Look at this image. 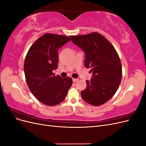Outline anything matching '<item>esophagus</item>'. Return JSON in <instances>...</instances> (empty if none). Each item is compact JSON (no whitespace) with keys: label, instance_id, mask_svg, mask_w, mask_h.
Returning <instances> with one entry per match:
<instances>
[{"label":"esophagus","instance_id":"obj_1","mask_svg":"<svg viewBox=\"0 0 146 146\" xmlns=\"http://www.w3.org/2000/svg\"><path fill=\"white\" fill-rule=\"evenodd\" d=\"M72 81L74 82H77V81H78V78H73L72 79Z\"/></svg>","mask_w":146,"mask_h":146}]
</instances>
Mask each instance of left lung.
Listing matches in <instances>:
<instances>
[{
  "label": "left lung",
  "instance_id": "obj_1",
  "mask_svg": "<svg viewBox=\"0 0 146 146\" xmlns=\"http://www.w3.org/2000/svg\"><path fill=\"white\" fill-rule=\"evenodd\" d=\"M70 39L85 54V66L92 74L91 80L86 81V89L81 91L82 99L94 106L106 103L116 93L122 78V65L115 48L97 32Z\"/></svg>",
  "mask_w": 146,
  "mask_h": 146
}]
</instances>
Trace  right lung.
<instances>
[{
  "label": "right lung",
  "mask_w": 146,
  "mask_h": 146,
  "mask_svg": "<svg viewBox=\"0 0 146 146\" xmlns=\"http://www.w3.org/2000/svg\"><path fill=\"white\" fill-rule=\"evenodd\" d=\"M69 36L46 33L30 47L24 61L25 80L30 91L39 102L48 106L60 104L72 86L70 77L52 72L58 68V49L70 41Z\"/></svg>",
  "instance_id": "obj_1"
}]
</instances>
